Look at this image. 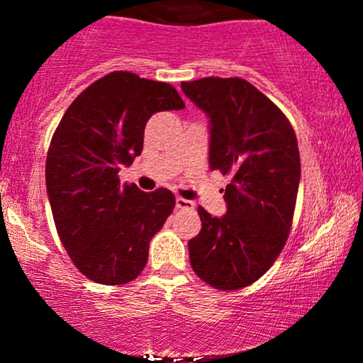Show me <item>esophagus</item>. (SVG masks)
I'll use <instances>...</instances> for the list:
<instances>
[{
    "label": "esophagus",
    "mask_w": 363,
    "mask_h": 363,
    "mask_svg": "<svg viewBox=\"0 0 363 363\" xmlns=\"http://www.w3.org/2000/svg\"><path fill=\"white\" fill-rule=\"evenodd\" d=\"M176 206L179 208V210H194V203L189 201V199L186 198H176Z\"/></svg>",
    "instance_id": "esophagus-1"
}]
</instances>
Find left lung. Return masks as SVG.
Here are the masks:
<instances>
[{
    "label": "left lung",
    "mask_w": 363,
    "mask_h": 363,
    "mask_svg": "<svg viewBox=\"0 0 363 363\" xmlns=\"http://www.w3.org/2000/svg\"><path fill=\"white\" fill-rule=\"evenodd\" d=\"M181 89L210 119V169L230 174L227 213L199 206L201 232L189 240L194 273L218 290L251 285L289 239L298 182L297 136L285 114L242 78L208 77Z\"/></svg>",
    "instance_id": "left-lung-1"
}]
</instances>
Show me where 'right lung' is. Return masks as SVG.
Here are the masks:
<instances>
[{"instance_id":"right-lung-1","label":"right lung","mask_w":363,"mask_h":363,"mask_svg":"<svg viewBox=\"0 0 363 363\" xmlns=\"http://www.w3.org/2000/svg\"><path fill=\"white\" fill-rule=\"evenodd\" d=\"M179 109L184 102L169 83L112 72L86 86L57 124L45 186L57 235L89 280L123 285L143 272L176 198L164 187L121 186L118 174L143 150L148 119Z\"/></svg>"}]
</instances>
